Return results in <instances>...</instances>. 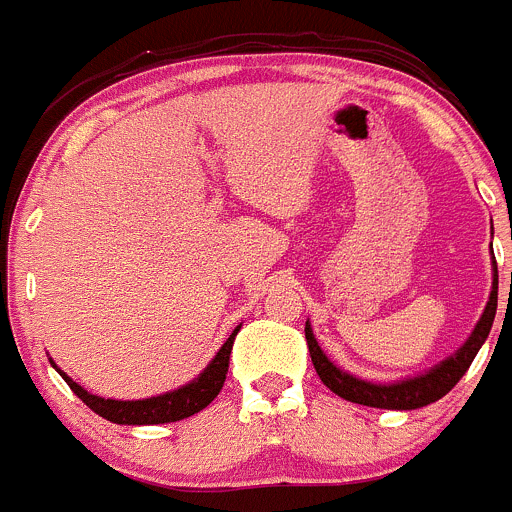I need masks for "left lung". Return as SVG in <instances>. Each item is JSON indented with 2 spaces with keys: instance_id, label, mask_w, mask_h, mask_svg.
Instances as JSON below:
<instances>
[{
  "instance_id": "8db88e82",
  "label": "left lung",
  "mask_w": 512,
  "mask_h": 512,
  "mask_svg": "<svg viewBox=\"0 0 512 512\" xmlns=\"http://www.w3.org/2000/svg\"><path fill=\"white\" fill-rule=\"evenodd\" d=\"M495 311H498V266H495L493 261V291H490L488 303H485L483 316L478 318V323H475V328L470 331V336L465 338L463 346L455 353H450L445 361L428 368L426 373H418V376L401 378V381L391 383L366 381V378H358L353 376V373L343 371L341 366H336V363L321 351L308 321L306 341L318 378H321L323 386L331 388L336 396L346 398V401L351 403H361V406L386 408V411H416V408L430 406V403L440 401V398L465 376V371L470 368L473 358L478 356L480 346H483L485 338H488L490 328H493Z\"/></svg>"
}]
</instances>
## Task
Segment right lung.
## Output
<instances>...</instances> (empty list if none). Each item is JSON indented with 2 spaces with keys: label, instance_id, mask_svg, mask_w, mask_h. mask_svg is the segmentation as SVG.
Masks as SVG:
<instances>
[{
  "label": "right lung",
  "instance_id": "add662e5",
  "mask_svg": "<svg viewBox=\"0 0 512 512\" xmlns=\"http://www.w3.org/2000/svg\"><path fill=\"white\" fill-rule=\"evenodd\" d=\"M239 328L241 326L234 328V333L226 338V343L219 348V353L211 358L209 366H206L194 381H189L186 386L174 388V391L161 393V396L141 398V401H116V398L94 396V393L84 391L77 381H72L52 358H49V363L57 368V373L67 381V386L82 398L96 416L106 418V421L111 423H119V426H159V423H174L181 421V418L194 416V413L204 411V408L219 396V391L224 388L226 373H229V356L231 348H234V338L236 333H239Z\"/></svg>",
  "mask_w": 512,
  "mask_h": 512
}]
</instances>
